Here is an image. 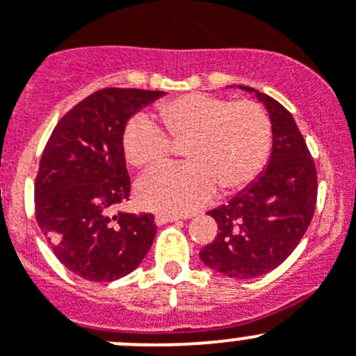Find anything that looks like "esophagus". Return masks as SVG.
Wrapping results in <instances>:
<instances>
[{
	"instance_id": "34e87169",
	"label": "esophagus",
	"mask_w": 356,
	"mask_h": 356,
	"mask_svg": "<svg viewBox=\"0 0 356 356\" xmlns=\"http://www.w3.org/2000/svg\"><path fill=\"white\" fill-rule=\"evenodd\" d=\"M179 221L177 216H167V214H156L154 223L156 225H167V223H175Z\"/></svg>"
}]
</instances>
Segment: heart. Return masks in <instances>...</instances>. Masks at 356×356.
<instances>
[{"label":"heart","instance_id":"obj_1","mask_svg":"<svg viewBox=\"0 0 356 356\" xmlns=\"http://www.w3.org/2000/svg\"><path fill=\"white\" fill-rule=\"evenodd\" d=\"M165 134L151 118L138 114L126 124L122 147L133 167L163 161L170 139L184 142V165H161L137 182V200L149 211L184 216L253 181L272 145L270 118L260 103L232 102L207 92H188L158 105ZM169 136L167 138L166 135Z\"/></svg>","mask_w":356,"mask_h":356}]
</instances>
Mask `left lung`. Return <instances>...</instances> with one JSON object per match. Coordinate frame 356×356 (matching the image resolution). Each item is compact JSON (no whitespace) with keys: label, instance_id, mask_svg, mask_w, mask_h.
I'll return each instance as SVG.
<instances>
[{"label":"left lung","instance_id":"1","mask_svg":"<svg viewBox=\"0 0 356 356\" xmlns=\"http://www.w3.org/2000/svg\"><path fill=\"white\" fill-rule=\"evenodd\" d=\"M264 103L272 124L267 167L228 204L207 214L218 235L200 260L232 279H254L283 264L304 237L316 209V167L293 115L270 96L248 86Z\"/></svg>","mask_w":356,"mask_h":356}]
</instances>
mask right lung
<instances>
[{"label": "right lung", "instance_id": "obj_1", "mask_svg": "<svg viewBox=\"0 0 356 356\" xmlns=\"http://www.w3.org/2000/svg\"><path fill=\"white\" fill-rule=\"evenodd\" d=\"M163 91L107 88L77 103L52 131L35 184L36 221L58 260L88 281L133 272L156 235L152 214H112L129 197L122 135Z\"/></svg>", "mask_w": 356, "mask_h": 356}]
</instances>
